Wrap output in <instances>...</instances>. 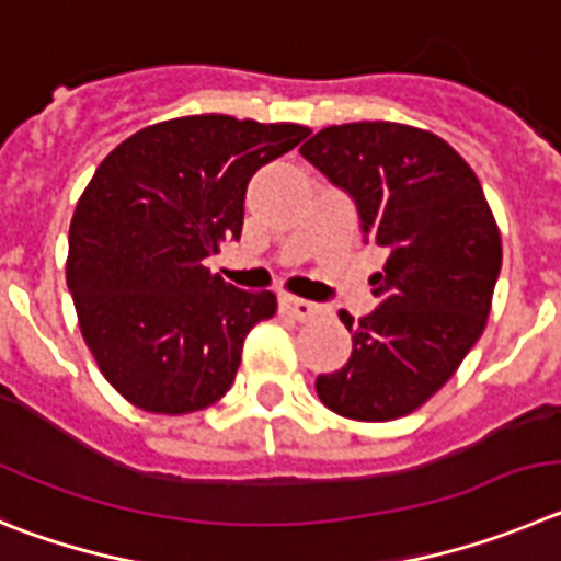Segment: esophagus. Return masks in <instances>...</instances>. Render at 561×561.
<instances>
[{"label":"esophagus","instance_id":"esophagus-1","mask_svg":"<svg viewBox=\"0 0 561 561\" xmlns=\"http://www.w3.org/2000/svg\"><path fill=\"white\" fill-rule=\"evenodd\" d=\"M279 310L282 316L293 318V321H310V318H316L318 312H321V307L312 305V301H305L299 299V296H279Z\"/></svg>","mask_w":561,"mask_h":561}]
</instances>
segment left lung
I'll list each match as a JSON object with an SVG mask.
<instances>
[{
  "instance_id": "1",
  "label": "left lung",
  "mask_w": 561,
  "mask_h": 561,
  "mask_svg": "<svg viewBox=\"0 0 561 561\" xmlns=\"http://www.w3.org/2000/svg\"><path fill=\"white\" fill-rule=\"evenodd\" d=\"M301 156L360 211L363 243L388 251L371 276L380 299L352 332L350 363L316 380L318 400L355 422H391L456 375L492 310L503 245L481 181L431 130L346 123L318 130Z\"/></svg>"
}]
</instances>
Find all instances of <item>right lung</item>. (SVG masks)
I'll use <instances>...</instances> for the list:
<instances>
[{"mask_svg": "<svg viewBox=\"0 0 561 561\" xmlns=\"http://www.w3.org/2000/svg\"><path fill=\"white\" fill-rule=\"evenodd\" d=\"M307 134L195 114L136 130L100 161L69 226L67 285L85 346L130 405L181 416L231 388L276 296L237 290L204 260L240 240L251 175Z\"/></svg>", "mask_w": 561, "mask_h": 561, "instance_id": "obj_1", "label": "right lung"}]
</instances>
